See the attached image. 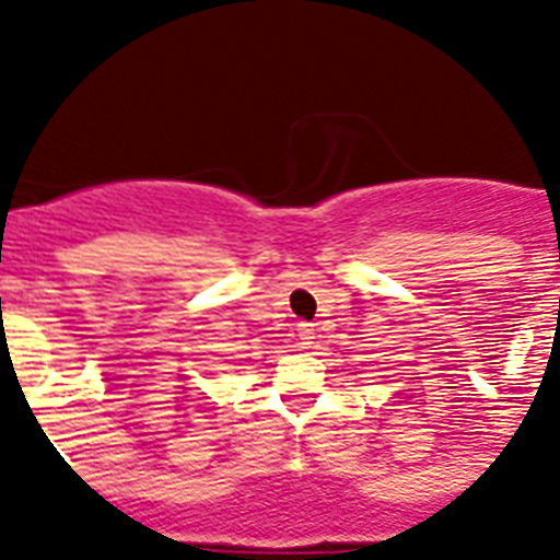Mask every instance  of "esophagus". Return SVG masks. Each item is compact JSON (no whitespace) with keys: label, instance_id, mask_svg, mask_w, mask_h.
I'll return each mask as SVG.
<instances>
[{"label":"esophagus","instance_id":"1","mask_svg":"<svg viewBox=\"0 0 560 560\" xmlns=\"http://www.w3.org/2000/svg\"><path fill=\"white\" fill-rule=\"evenodd\" d=\"M312 324H299V340H301V346H310L312 342Z\"/></svg>","mask_w":560,"mask_h":560}]
</instances>
